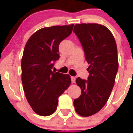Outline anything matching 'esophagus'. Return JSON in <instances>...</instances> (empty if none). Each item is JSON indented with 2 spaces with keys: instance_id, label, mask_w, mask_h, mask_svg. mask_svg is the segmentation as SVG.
<instances>
[{
  "instance_id": "obj_1",
  "label": "esophagus",
  "mask_w": 133,
  "mask_h": 133,
  "mask_svg": "<svg viewBox=\"0 0 133 133\" xmlns=\"http://www.w3.org/2000/svg\"><path fill=\"white\" fill-rule=\"evenodd\" d=\"M71 78L72 83H75V80H76V78H75V76H71Z\"/></svg>"
}]
</instances>
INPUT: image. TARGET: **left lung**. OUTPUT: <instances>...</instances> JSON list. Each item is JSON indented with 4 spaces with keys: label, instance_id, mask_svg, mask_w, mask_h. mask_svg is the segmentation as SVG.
<instances>
[{
    "label": "left lung",
    "instance_id": "obj_1",
    "mask_svg": "<svg viewBox=\"0 0 133 133\" xmlns=\"http://www.w3.org/2000/svg\"><path fill=\"white\" fill-rule=\"evenodd\" d=\"M73 32L81 42L89 65L88 80L76 78L82 92L73 104L79 115L87 117L100 111L109 98L118 69L117 46L112 33L103 25L77 24Z\"/></svg>",
    "mask_w": 133,
    "mask_h": 133
}]
</instances>
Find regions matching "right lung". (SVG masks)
Here are the masks:
<instances>
[{
    "instance_id": "1",
    "label": "right lung",
    "mask_w": 133,
    "mask_h": 133,
    "mask_svg": "<svg viewBox=\"0 0 133 133\" xmlns=\"http://www.w3.org/2000/svg\"><path fill=\"white\" fill-rule=\"evenodd\" d=\"M74 24L42 28L25 44L22 61V82L25 97L35 113L52 115L58 97L71 84V76L53 71V62L58 60L60 42L69 36Z\"/></svg>"
}]
</instances>
